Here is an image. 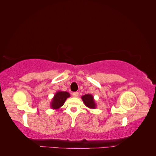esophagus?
<instances>
[{"label":"esophagus","instance_id":"obj_1","mask_svg":"<svg viewBox=\"0 0 156 156\" xmlns=\"http://www.w3.org/2000/svg\"><path fill=\"white\" fill-rule=\"evenodd\" d=\"M72 95H73V96L75 97V98H77L78 96H79V92H73V93L72 94Z\"/></svg>","mask_w":156,"mask_h":156}]
</instances>
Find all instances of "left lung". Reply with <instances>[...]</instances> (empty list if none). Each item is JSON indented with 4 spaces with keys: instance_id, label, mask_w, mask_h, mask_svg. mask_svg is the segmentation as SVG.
<instances>
[{
    "instance_id": "1",
    "label": "left lung",
    "mask_w": 156,
    "mask_h": 156,
    "mask_svg": "<svg viewBox=\"0 0 156 156\" xmlns=\"http://www.w3.org/2000/svg\"><path fill=\"white\" fill-rule=\"evenodd\" d=\"M81 99L87 107L92 108V109H94V108H96V103L95 101V100L94 99V96L92 94H87L85 95L81 96Z\"/></svg>"
}]
</instances>
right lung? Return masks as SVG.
Segmentation results:
<instances>
[{"instance_id": "1", "label": "right lung", "mask_w": 156, "mask_h": 156, "mask_svg": "<svg viewBox=\"0 0 156 156\" xmlns=\"http://www.w3.org/2000/svg\"><path fill=\"white\" fill-rule=\"evenodd\" d=\"M70 97V94L68 92L58 91L55 93L53 98H52L50 107L52 109L58 110L65 103L66 99Z\"/></svg>"}]
</instances>
